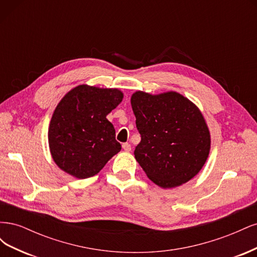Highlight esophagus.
Returning a JSON list of instances; mask_svg holds the SVG:
<instances>
[{"label": "esophagus", "mask_w": 257, "mask_h": 257, "mask_svg": "<svg viewBox=\"0 0 257 257\" xmlns=\"http://www.w3.org/2000/svg\"><path fill=\"white\" fill-rule=\"evenodd\" d=\"M122 148H123V150L125 151V152H130V151L132 150V147H131V145H130L128 143L123 144V145H122Z\"/></svg>", "instance_id": "esophagus-1"}]
</instances>
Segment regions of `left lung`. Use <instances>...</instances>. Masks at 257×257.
I'll list each match as a JSON object with an SVG mask.
<instances>
[{
	"mask_svg": "<svg viewBox=\"0 0 257 257\" xmlns=\"http://www.w3.org/2000/svg\"><path fill=\"white\" fill-rule=\"evenodd\" d=\"M131 104L142 141L135 159L163 189L181 185L203 168L210 151V133L203 114L177 92L152 95L135 92Z\"/></svg>",
	"mask_w": 257,
	"mask_h": 257,
	"instance_id": "obj_1",
	"label": "left lung"
}]
</instances>
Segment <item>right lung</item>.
<instances>
[{
	"label": "right lung",
	"mask_w": 257,
	"mask_h": 257,
	"mask_svg": "<svg viewBox=\"0 0 257 257\" xmlns=\"http://www.w3.org/2000/svg\"><path fill=\"white\" fill-rule=\"evenodd\" d=\"M122 98L118 89L81 84L60 100L50 121L48 142L52 159L62 170L78 179L90 178L121 150L106 115Z\"/></svg>",
	"instance_id": "right-lung-1"
}]
</instances>
